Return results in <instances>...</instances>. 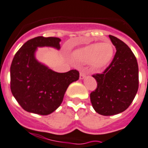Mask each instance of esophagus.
Wrapping results in <instances>:
<instances>
[{
  "label": "esophagus",
  "mask_w": 148,
  "mask_h": 148,
  "mask_svg": "<svg viewBox=\"0 0 148 148\" xmlns=\"http://www.w3.org/2000/svg\"><path fill=\"white\" fill-rule=\"evenodd\" d=\"M86 75V73L85 71V70H81L80 72V80H83V79H84Z\"/></svg>",
  "instance_id": "esophagus-1"
}]
</instances>
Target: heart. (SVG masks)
I'll list each match as a JSON object with an SVG mask.
<instances>
[{"instance_id":"obj_1","label":"heart","mask_w":148,"mask_h":148,"mask_svg":"<svg viewBox=\"0 0 148 148\" xmlns=\"http://www.w3.org/2000/svg\"><path fill=\"white\" fill-rule=\"evenodd\" d=\"M114 55V49L109 41L90 43L73 51L72 56L80 62H90L97 69L106 67L111 62Z\"/></svg>"}]
</instances>
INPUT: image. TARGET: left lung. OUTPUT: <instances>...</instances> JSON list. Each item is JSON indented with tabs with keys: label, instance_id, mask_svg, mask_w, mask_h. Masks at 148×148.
I'll use <instances>...</instances> for the list:
<instances>
[{
	"label": "left lung",
	"instance_id": "8db88e82",
	"mask_svg": "<svg viewBox=\"0 0 148 148\" xmlns=\"http://www.w3.org/2000/svg\"><path fill=\"white\" fill-rule=\"evenodd\" d=\"M116 47L113 60L102 74H93L97 87L90 93V101L97 113L113 116L121 113L132 103L138 90V65L130 48L109 35Z\"/></svg>",
	"mask_w": 148,
	"mask_h": 148
}]
</instances>
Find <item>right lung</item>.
Segmentation results:
<instances>
[{
  "instance_id": "right-lung-1",
  "label": "right lung",
  "mask_w": 148,
  "mask_h": 148,
  "mask_svg": "<svg viewBox=\"0 0 148 148\" xmlns=\"http://www.w3.org/2000/svg\"><path fill=\"white\" fill-rule=\"evenodd\" d=\"M57 37L38 36L29 39L15 54L10 66V90L26 112L46 116L59 107L68 86L79 79V72L58 73L36 59L38 47L60 49Z\"/></svg>"
}]
</instances>
